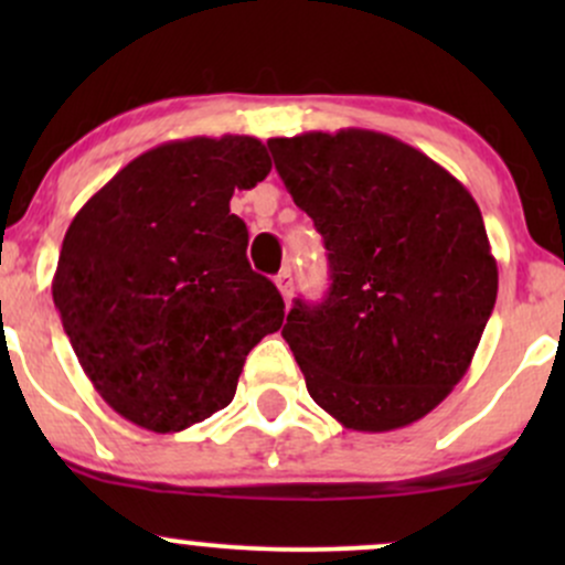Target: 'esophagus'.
Masks as SVG:
<instances>
[{"label": "esophagus", "mask_w": 565, "mask_h": 565, "mask_svg": "<svg viewBox=\"0 0 565 565\" xmlns=\"http://www.w3.org/2000/svg\"><path fill=\"white\" fill-rule=\"evenodd\" d=\"M276 287H278V291H281V297H284V302H291V295H295V281H291V270L289 268H284L281 274L276 276Z\"/></svg>", "instance_id": "34e87169"}]
</instances>
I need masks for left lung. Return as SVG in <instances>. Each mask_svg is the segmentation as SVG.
I'll list each match as a JSON object with an SVG mask.
<instances>
[{
  "mask_svg": "<svg viewBox=\"0 0 565 565\" xmlns=\"http://www.w3.org/2000/svg\"><path fill=\"white\" fill-rule=\"evenodd\" d=\"M268 148L332 270L323 302L297 300L281 329L310 398L348 430L417 423L465 377L497 302L476 199L423 151L372 129Z\"/></svg>",
  "mask_w": 565,
  "mask_h": 565,
  "instance_id": "8db88e82",
  "label": "left lung"
}]
</instances>
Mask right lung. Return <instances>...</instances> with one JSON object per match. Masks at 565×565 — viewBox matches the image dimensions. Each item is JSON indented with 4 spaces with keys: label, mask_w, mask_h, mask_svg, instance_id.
Returning a JSON list of instances; mask_svg holds the SVG:
<instances>
[{
    "label": "right lung",
    "mask_w": 565,
    "mask_h": 565,
    "mask_svg": "<svg viewBox=\"0 0 565 565\" xmlns=\"http://www.w3.org/2000/svg\"><path fill=\"white\" fill-rule=\"evenodd\" d=\"M270 172L249 135L170 140L119 170L71 220L53 300L100 398L180 433L236 395L249 350L284 323L274 281L246 260L233 191Z\"/></svg>",
    "instance_id": "obj_1"
}]
</instances>
